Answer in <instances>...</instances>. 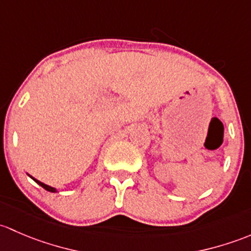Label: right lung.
Returning <instances> with one entry per match:
<instances>
[{
  "label": "right lung",
  "instance_id": "right-lung-1",
  "mask_svg": "<svg viewBox=\"0 0 251 251\" xmlns=\"http://www.w3.org/2000/svg\"><path fill=\"white\" fill-rule=\"evenodd\" d=\"M27 175H29V174H27ZM29 176L31 177V179H32V180H33V181H35V182H37V183H38V185H40V186H41V187H43V188H45V190H47V191H49V192H58V190H56V188H55V187H51V186H49V185H46V183L41 182V181H40V180L35 179V177H33V176H31V175H29Z\"/></svg>",
  "mask_w": 251,
  "mask_h": 251
}]
</instances>
